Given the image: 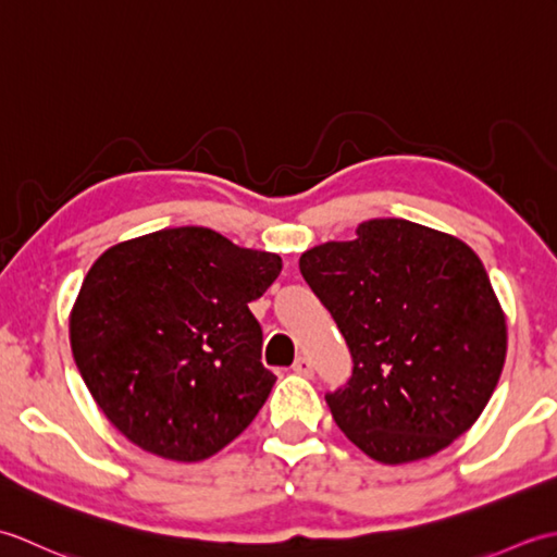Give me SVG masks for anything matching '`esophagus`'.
<instances>
[{"mask_svg": "<svg viewBox=\"0 0 557 557\" xmlns=\"http://www.w3.org/2000/svg\"><path fill=\"white\" fill-rule=\"evenodd\" d=\"M292 369H294V373L306 375V377L313 375V363H311V359H309V357H299L297 361H294Z\"/></svg>", "mask_w": 557, "mask_h": 557, "instance_id": "1", "label": "esophagus"}]
</instances>
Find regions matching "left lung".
I'll list each match as a JSON object with an SVG mask.
<instances>
[{"label":"left lung","mask_w":557,"mask_h":557,"mask_svg":"<svg viewBox=\"0 0 557 557\" xmlns=\"http://www.w3.org/2000/svg\"><path fill=\"white\" fill-rule=\"evenodd\" d=\"M345 335L351 377L327 393L349 441L383 465L431 457L486 409L507 351L486 268L457 236L385 218L301 253Z\"/></svg>","instance_id":"8db88e82"}]
</instances>
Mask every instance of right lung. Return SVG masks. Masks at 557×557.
<instances>
[{"label":"right lung","instance_id":"add662e5","mask_svg":"<svg viewBox=\"0 0 557 557\" xmlns=\"http://www.w3.org/2000/svg\"><path fill=\"white\" fill-rule=\"evenodd\" d=\"M280 270L277 253L208 227L108 248L83 280L69 333L83 381L114 429L176 461L230 445L275 385L248 304Z\"/></svg>","mask_w":557,"mask_h":557}]
</instances>
